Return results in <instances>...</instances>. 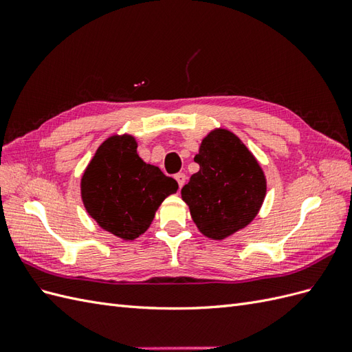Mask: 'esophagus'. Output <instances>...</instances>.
<instances>
[{"instance_id":"esophagus-1","label":"esophagus","mask_w":352,"mask_h":352,"mask_svg":"<svg viewBox=\"0 0 352 352\" xmlns=\"http://www.w3.org/2000/svg\"><path fill=\"white\" fill-rule=\"evenodd\" d=\"M175 179L177 180V184H179V188H182V186L185 185V182H186V176H185L184 173H177V175L175 176Z\"/></svg>"}]
</instances>
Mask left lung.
Wrapping results in <instances>:
<instances>
[{
	"label": "left lung",
	"instance_id": "1",
	"mask_svg": "<svg viewBox=\"0 0 352 352\" xmlns=\"http://www.w3.org/2000/svg\"><path fill=\"white\" fill-rule=\"evenodd\" d=\"M194 162L199 170L182 188V199L202 235L221 241L247 228L263 206L267 180L257 158L228 129H212Z\"/></svg>",
	"mask_w": 352,
	"mask_h": 352
}]
</instances>
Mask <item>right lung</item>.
Listing matches in <instances>:
<instances>
[{
    "label": "right lung",
    "instance_id": "obj_1",
    "mask_svg": "<svg viewBox=\"0 0 352 352\" xmlns=\"http://www.w3.org/2000/svg\"><path fill=\"white\" fill-rule=\"evenodd\" d=\"M132 135H111L94 154L80 179V195L98 226L123 241L150 228L162 202L179 185L138 155Z\"/></svg>",
    "mask_w": 352,
    "mask_h": 352
}]
</instances>
